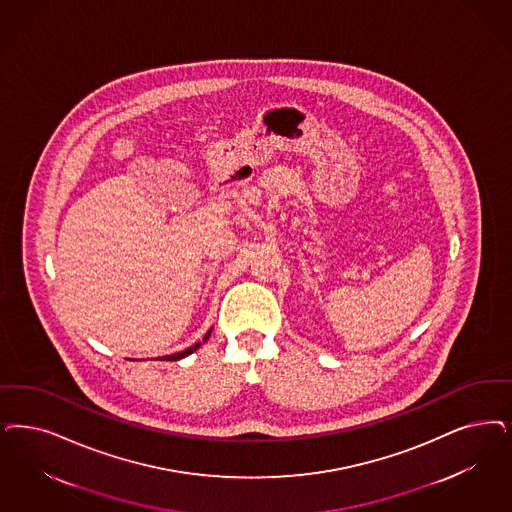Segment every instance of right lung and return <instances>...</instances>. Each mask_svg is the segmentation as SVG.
I'll return each instance as SVG.
<instances>
[{
  "label": "right lung",
  "mask_w": 512,
  "mask_h": 512,
  "mask_svg": "<svg viewBox=\"0 0 512 512\" xmlns=\"http://www.w3.org/2000/svg\"><path fill=\"white\" fill-rule=\"evenodd\" d=\"M210 335H212V329H210V331L204 335L202 342H206V340L210 338ZM202 342H196L194 346L187 348V350H183V352L172 353V355H164L162 359H168V361H177V359H183V357H187V355H191V353L196 352V350L202 346Z\"/></svg>",
  "instance_id": "obj_1"
}]
</instances>
